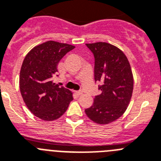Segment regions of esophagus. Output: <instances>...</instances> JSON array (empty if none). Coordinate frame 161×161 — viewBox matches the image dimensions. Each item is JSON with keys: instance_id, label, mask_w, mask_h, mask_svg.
Returning <instances> with one entry per match:
<instances>
[{"instance_id": "1", "label": "esophagus", "mask_w": 161, "mask_h": 161, "mask_svg": "<svg viewBox=\"0 0 161 161\" xmlns=\"http://www.w3.org/2000/svg\"><path fill=\"white\" fill-rule=\"evenodd\" d=\"M75 93H76L78 96L83 95V92H82V91H77V92H75Z\"/></svg>"}]
</instances>
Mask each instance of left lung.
<instances>
[{
	"mask_svg": "<svg viewBox=\"0 0 161 161\" xmlns=\"http://www.w3.org/2000/svg\"><path fill=\"white\" fill-rule=\"evenodd\" d=\"M94 55L95 81L102 83L85 113L93 122L107 124L123 115L129 106L133 90V77L128 58L118 47L107 42L86 44Z\"/></svg>",
	"mask_w": 161,
	"mask_h": 161,
	"instance_id": "1",
	"label": "left lung"
}]
</instances>
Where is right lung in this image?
Returning a JSON list of instances; mask_svg holds the SVG:
<instances>
[{
	"label": "right lung",
	"instance_id": "obj_1",
	"mask_svg": "<svg viewBox=\"0 0 161 161\" xmlns=\"http://www.w3.org/2000/svg\"><path fill=\"white\" fill-rule=\"evenodd\" d=\"M74 46L48 41L36 46L23 61L20 92L24 103L36 117L44 121L57 119L67 110L73 93L52 81L60 60Z\"/></svg>",
	"mask_w": 161,
	"mask_h": 161
}]
</instances>
